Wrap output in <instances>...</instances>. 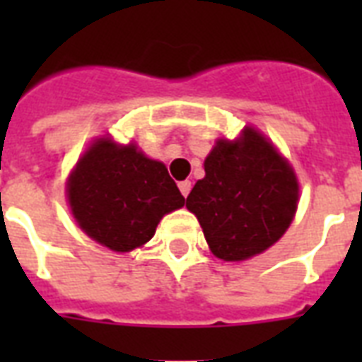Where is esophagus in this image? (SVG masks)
Returning <instances> with one entry per match:
<instances>
[{
	"mask_svg": "<svg viewBox=\"0 0 362 362\" xmlns=\"http://www.w3.org/2000/svg\"><path fill=\"white\" fill-rule=\"evenodd\" d=\"M178 187H180L182 195H184V197H187V195H189V192H192V182H189V180H182L180 184H178Z\"/></svg>",
	"mask_w": 362,
	"mask_h": 362,
	"instance_id": "esophagus-1",
	"label": "esophagus"
}]
</instances>
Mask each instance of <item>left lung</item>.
<instances>
[{"mask_svg":"<svg viewBox=\"0 0 362 362\" xmlns=\"http://www.w3.org/2000/svg\"><path fill=\"white\" fill-rule=\"evenodd\" d=\"M204 173L186 206L216 257H252L287 231L297 210V178L261 133L247 127L238 141H218Z\"/></svg>","mask_w":362,"mask_h":362,"instance_id":"left-lung-1","label":"left lung"}]
</instances>
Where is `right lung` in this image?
I'll return each instance as SVG.
<instances>
[{
    "mask_svg": "<svg viewBox=\"0 0 362 362\" xmlns=\"http://www.w3.org/2000/svg\"><path fill=\"white\" fill-rule=\"evenodd\" d=\"M67 197L82 231L115 252L142 246L167 212L186 203L163 163L109 139L76 163Z\"/></svg>",
    "mask_w": 362,
    "mask_h": 362,
    "instance_id": "1",
    "label": "right lung"
}]
</instances>
